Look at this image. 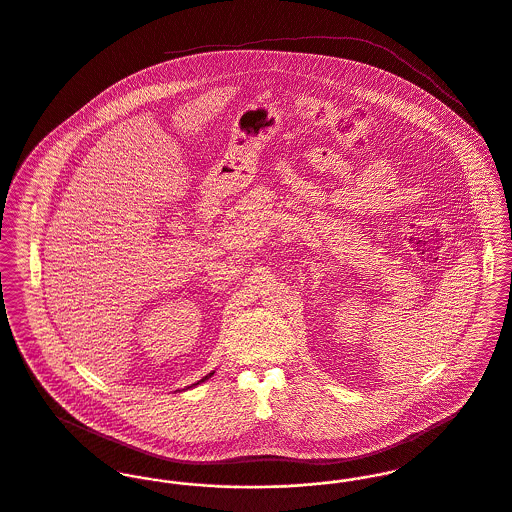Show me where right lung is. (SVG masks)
I'll return each instance as SVG.
<instances>
[{"instance_id":"1","label":"right lung","mask_w":512,"mask_h":512,"mask_svg":"<svg viewBox=\"0 0 512 512\" xmlns=\"http://www.w3.org/2000/svg\"><path fill=\"white\" fill-rule=\"evenodd\" d=\"M212 375H214V373H210V375H206V377H204V379H200V381H198V383H194V385H200V383H204V381H206V379H208V377H212Z\"/></svg>"}]
</instances>
